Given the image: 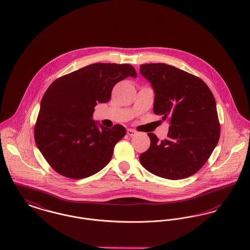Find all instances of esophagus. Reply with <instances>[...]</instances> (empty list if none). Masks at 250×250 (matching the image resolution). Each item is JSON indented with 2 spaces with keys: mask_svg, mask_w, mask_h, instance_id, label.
I'll return each mask as SVG.
<instances>
[{
  "mask_svg": "<svg viewBox=\"0 0 250 250\" xmlns=\"http://www.w3.org/2000/svg\"><path fill=\"white\" fill-rule=\"evenodd\" d=\"M136 131L134 130V129H131V128H129V129H127V135L129 136V137H133V136H135L136 135Z\"/></svg>",
  "mask_w": 250,
  "mask_h": 250,
  "instance_id": "obj_1",
  "label": "esophagus"
}]
</instances>
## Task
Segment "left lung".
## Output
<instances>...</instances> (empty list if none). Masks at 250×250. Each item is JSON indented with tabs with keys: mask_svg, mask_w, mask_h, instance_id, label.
I'll list each match as a JSON object with an SVG mask.
<instances>
[{
	"mask_svg": "<svg viewBox=\"0 0 250 250\" xmlns=\"http://www.w3.org/2000/svg\"><path fill=\"white\" fill-rule=\"evenodd\" d=\"M151 83L154 113L168 120L167 138L149 133V149L140 155L148 172L167 179H182L201 169L217 146L220 125L212 92L197 76L164 63L141 65Z\"/></svg>",
	"mask_w": 250,
	"mask_h": 250,
	"instance_id": "1",
	"label": "left lung"
}]
</instances>
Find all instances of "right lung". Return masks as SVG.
Segmentation results:
<instances>
[{
	"instance_id": "obj_1",
	"label": "right lung",
	"mask_w": 250,
	"mask_h": 250,
	"mask_svg": "<svg viewBox=\"0 0 250 250\" xmlns=\"http://www.w3.org/2000/svg\"><path fill=\"white\" fill-rule=\"evenodd\" d=\"M137 77L130 64H90L54 81L42 99L35 141L50 166L60 175L80 179L110 162L113 149L126 130L111 129L93 121L94 106L106 103L113 87Z\"/></svg>"
}]
</instances>
